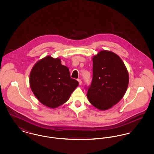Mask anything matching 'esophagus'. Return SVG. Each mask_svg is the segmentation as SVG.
Segmentation results:
<instances>
[{
    "label": "esophagus",
    "mask_w": 154,
    "mask_h": 154,
    "mask_svg": "<svg viewBox=\"0 0 154 154\" xmlns=\"http://www.w3.org/2000/svg\"><path fill=\"white\" fill-rule=\"evenodd\" d=\"M78 81H79V85H81L82 84V81L80 79H78Z\"/></svg>",
    "instance_id": "34e87169"
}]
</instances>
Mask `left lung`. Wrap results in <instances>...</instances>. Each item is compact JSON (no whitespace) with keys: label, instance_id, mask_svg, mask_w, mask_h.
Segmentation results:
<instances>
[{"label":"left lung","instance_id":"1","mask_svg":"<svg viewBox=\"0 0 154 154\" xmlns=\"http://www.w3.org/2000/svg\"><path fill=\"white\" fill-rule=\"evenodd\" d=\"M92 60L93 79L87 94L88 100L99 110H108L124 96L129 84L128 72L113 52L102 50Z\"/></svg>","mask_w":154,"mask_h":154}]
</instances>
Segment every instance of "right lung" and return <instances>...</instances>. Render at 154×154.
<instances>
[{
	"mask_svg": "<svg viewBox=\"0 0 154 154\" xmlns=\"http://www.w3.org/2000/svg\"><path fill=\"white\" fill-rule=\"evenodd\" d=\"M30 88L45 106L55 109L66 103L79 82L70 77L69 69L60 59L47 56L38 60L30 73Z\"/></svg>",
	"mask_w": 154,
	"mask_h": 154,
	"instance_id": "obj_1",
	"label": "right lung"
}]
</instances>
